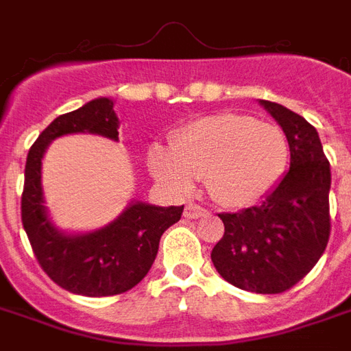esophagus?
I'll use <instances>...</instances> for the list:
<instances>
[{"mask_svg": "<svg viewBox=\"0 0 351 351\" xmlns=\"http://www.w3.org/2000/svg\"><path fill=\"white\" fill-rule=\"evenodd\" d=\"M206 208H203L201 205H195V203H188V205L184 206V218H188V220H197L201 216H205Z\"/></svg>", "mask_w": 351, "mask_h": 351, "instance_id": "obj_1", "label": "esophagus"}]
</instances>
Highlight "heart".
I'll list each match as a JSON object with an SVG mask.
<instances>
[{"mask_svg": "<svg viewBox=\"0 0 351 351\" xmlns=\"http://www.w3.org/2000/svg\"><path fill=\"white\" fill-rule=\"evenodd\" d=\"M287 138L278 125L252 116L221 112L176 131L171 152L154 146L152 175L176 191L190 190L205 176L208 195L223 206L250 205L263 197L284 173Z\"/></svg>", "mask_w": 351, "mask_h": 351, "instance_id": "1", "label": "heart"}]
</instances>
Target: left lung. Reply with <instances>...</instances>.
I'll return each instance as SVG.
<instances>
[{
    "mask_svg": "<svg viewBox=\"0 0 351 351\" xmlns=\"http://www.w3.org/2000/svg\"><path fill=\"white\" fill-rule=\"evenodd\" d=\"M261 105L286 133L289 171L256 206L220 214L226 231L210 258L229 284L271 295L293 287L325 252L331 169L312 123L278 103Z\"/></svg>",
    "mask_w": 351,
    "mask_h": 351,
    "instance_id": "8db88e82",
    "label": "left lung"
}]
</instances>
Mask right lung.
<instances>
[{
    "mask_svg": "<svg viewBox=\"0 0 351 351\" xmlns=\"http://www.w3.org/2000/svg\"><path fill=\"white\" fill-rule=\"evenodd\" d=\"M112 101L99 97L73 112L58 116L27 152L22 191V226L41 269L67 291L110 297L135 287L150 271L160 239L180 220L182 206L133 203L123 214L86 235H64L50 223L41 190V160L50 141L67 133H97L118 141Z\"/></svg>",
    "mask_w": 351,
    "mask_h": 351,
    "instance_id": "right-lung-1",
    "label": "right lung"
}]
</instances>
